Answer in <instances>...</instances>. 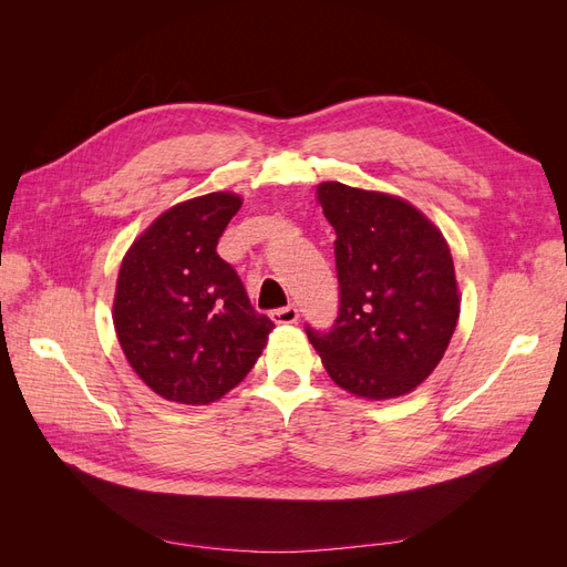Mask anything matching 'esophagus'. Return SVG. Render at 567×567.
I'll return each instance as SVG.
<instances>
[{"instance_id":"34e87169","label":"esophagus","mask_w":567,"mask_h":567,"mask_svg":"<svg viewBox=\"0 0 567 567\" xmlns=\"http://www.w3.org/2000/svg\"><path fill=\"white\" fill-rule=\"evenodd\" d=\"M269 317L274 323H296L300 315L296 305H286V307H279V310H271Z\"/></svg>"}]
</instances>
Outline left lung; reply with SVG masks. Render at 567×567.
Returning <instances> with one entry per match:
<instances>
[{
    "label": "left lung",
    "mask_w": 567,
    "mask_h": 567,
    "mask_svg": "<svg viewBox=\"0 0 567 567\" xmlns=\"http://www.w3.org/2000/svg\"><path fill=\"white\" fill-rule=\"evenodd\" d=\"M336 229L338 317L305 326L336 385L392 400L421 385L447 350L461 310L442 231L414 205L340 182L317 186Z\"/></svg>",
    "instance_id": "obj_1"
}]
</instances>
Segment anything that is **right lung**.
<instances>
[{
  "mask_svg": "<svg viewBox=\"0 0 567 567\" xmlns=\"http://www.w3.org/2000/svg\"><path fill=\"white\" fill-rule=\"evenodd\" d=\"M241 208L217 192L165 210L120 265L113 323L130 367L163 400L210 404L241 383L274 329L217 255Z\"/></svg>",
  "mask_w": 567,
  "mask_h": 567,
  "instance_id": "right-lung-1",
  "label": "right lung"
}]
</instances>
